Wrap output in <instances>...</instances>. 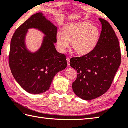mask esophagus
I'll use <instances>...</instances> for the list:
<instances>
[{"label": "esophagus", "mask_w": 128, "mask_h": 128, "mask_svg": "<svg viewBox=\"0 0 128 128\" xmlns=\"http://www.w3.org/2000/svg\"><path fill=\"white\" fill-rule=\"evenodd\" d=\"M66 61H67L68 66H70V58H66Z\"/></svg>", "instance_id": "obj_1"}]
</instances>
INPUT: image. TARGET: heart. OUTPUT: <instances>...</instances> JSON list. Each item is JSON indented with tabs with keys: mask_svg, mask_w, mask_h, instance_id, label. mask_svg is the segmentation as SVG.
<instances>
[{
	"mask_svg": "<svg viewBox=\"0 0 128 128\" xmlns=\"http://www.w3.org/2000/svg\"><path fill=\"white\" fill-rule=\"evenodd\" d=\"M100 38V31L96 26L87 22L70 23L64 28L63 32L56 34L57 44L62 53L66 52L72 42V46L80 56L88 54L94 50Z\"/></svg>",
	"mask_w": 128,
	"mask_h": 128,
	"instance_id": "1",
	"label": "heart"
}]
</instances>
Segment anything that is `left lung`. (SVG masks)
Segmentation results:
<instances>
[{"label": "left lung", "instance_id": "1", "mask_svg": "<svg viewBox=\"0 0 128 128\" xmlns=\"http://www.w3.org/2000/svg\"><path fill=\"white\" fill-rule=\"evenodd\" d=\"M99 20L102 31L96 48L88 54L70 60V66L78 74L72 84L73 90L85 100H93L106 93L121 64L118 38L106 20L101 18Z\"/></svg>", "mask_w": 128, "mask_h": 128}]
</instances>
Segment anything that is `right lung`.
<instances>
[{"label":"right lung","mask_w":128,"mask_h":128,"mask_svg":"<svg viewBox=\"0 0 128 128\" xmlns=\"http://www.w3.org/2000/svg\"><path fill=\"white\" fill-rule=\"evenodd\" d=\"M38 29L45 36L41 46L32 52L25 44L28 30ZM58 28L39 12L34 14L16 30L11 42L9 64L12 74L20 86L31 94L49 90L58 72L67 66L66 56L57 51Z\"/></svg>","instance_id":"right-lung-1"}]
</instances>
